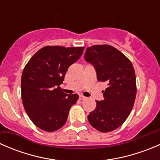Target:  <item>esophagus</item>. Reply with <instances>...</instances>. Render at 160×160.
I'll return each instance as SVG.
<instances>
[{
	"instance_id": "34e87169",
	"label": "esophagus",
	"mask_w": 160,
	"mask_h": 160,
	"mask_svg": "<svg viewBox=\"0 0 160 160\" xmlns=\"http://www.w3.org/2000/svg\"><path fill=\"white\" fill-rule=\"evenodd\" d=\"M79 98H80V100H81V101H83V100H85L87 99L86 97L83 96V95H80V97H79Z\"/></svg>"
}]
</instances>
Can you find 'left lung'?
Returning a JSON list of instances; mask_svg holds the SVG:
<instances>
[{
	"mask_svg": "<svg viewBox=\"0 0 160 160\" xmlns=\"http://www.w3.org/2000/svg\"><path fill=\"white\" fill-rule=\"evenodd\" d=\"M85 60L93 66L98 81L106 82L104 99L97 101L96 108L88 116L90 124L101 132L115 130L132 110L136 96V80L132 62L109 45L88 47Z\"/></svg>",
	"mask_w": 160,
	"mask_h": 160,
	"instance_id": "1",
	"label": "left lung"
}]
</instances>
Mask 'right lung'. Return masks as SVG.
Here are the masks:
<instances>
[{
	"instance_id": "add662e5",
	"label": "right lung",
	"mask_w": 160,
	"mask_h": 160,
	"mask_svg": "<svg viewBox=\"0 0 160 160\" xmlns=\"http://www.w3.org/2000/svg\"><path fill=\"white\" fill-rule=\"evenodd\" d=\"M84 47L45 46L29 59L21 81L24 108L32 122L46 132L65 125L78 94H67L59 87L70 66L77 62Z\"/></svg>"
}]
</instances>
